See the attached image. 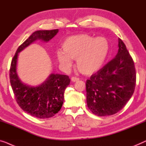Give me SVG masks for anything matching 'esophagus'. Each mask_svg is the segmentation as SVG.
Returning a JSON list of instances; mask_svg holds the SVG:
<instances>
[{
	"instance_id": "obj_1",
	"label": "esophagus",
	"mask_w": 146,
	"mask_h": 146,
	"mask_svg": "<svg viewBox=\"0 0 146 146\" xmlns=\"http://www.w3.org/2000/svg\"><path fill=\"white\" fill-rule=\"evenodd\" d=\"M79 78L77 77H71V81L73 82H76L77 81H79Z\"/></svg>"
}]
</instances>
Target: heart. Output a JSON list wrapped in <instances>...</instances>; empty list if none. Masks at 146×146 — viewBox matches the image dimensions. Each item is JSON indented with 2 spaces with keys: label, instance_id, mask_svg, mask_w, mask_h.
<instances>
[{
  "label": "heart",
  "instance_id": "heart-1",
  "mask_svg": "<svg viewBox=\"0 0 146 146\" xmlns=\"http://www.w3.org/2000/svg\"><path fill=\"white\" fill-rule=\"evenodd\" d=\"M62 48L55 53L61 66L68 69L72 65V59H76L80 72L92 75L103 66L109 53L110 43L105 37L83 34L65 39Z\"/></svg>",
  "mask_w": 146,
  "mask_h": 146
}]
</instances>
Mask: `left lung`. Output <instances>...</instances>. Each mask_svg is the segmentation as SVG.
I'll list each match as a JSON object with an SVG mask.
<instances>
[{"instance_id":"left-lung-1","label":"left lung","mask_w":146,"mask_h":146,"mask_svg":"<svg viewBox=\"0 0 146 146\" xmlns=\"http://www.w3.org/2000/svg\"><path fill=\"white\" fill-rule=\"evenodd\" d=\"M118 47L116 57L86 81L87 106L97 116L117 113L134 92L136 73L134 61L120 38Z\"/></svg>"}]
</instances>
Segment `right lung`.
Returning a JSON list of instances; mask_svg holds the SVG:
<instances>
[{
    "mask_svg": "<svg viewBox=\"0 0 146 146\" xmlns=\"http://www.w3.org/2000/svg\"><path fill=\"white\" fill-rule=\"evenodd\" d=\"M58 31V29H55L34 32L18 47L11 61L10 81L16 102L24 111L36 118H50L60 110L64 101L65 90L70 84L71 80L67 75L51 74L46 81L38 87L25 85L16 73L18 55L38 39L48 42Z\"/></svg>",
    "mask_w": 146,
    "mask_h": 146,
    "instance_id": "obj_1",
    "label": "right lung"
}]
</instances>
